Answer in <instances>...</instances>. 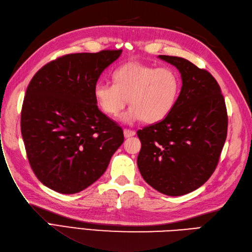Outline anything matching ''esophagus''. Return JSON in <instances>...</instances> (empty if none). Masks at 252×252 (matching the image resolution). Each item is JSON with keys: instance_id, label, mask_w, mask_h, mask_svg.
Instances as JSON below:
<instances>
[{"instance_id": "esophagus-1", "label": "esophagus", "mask_w": 252, "mask_h": 252, "mask_svg": "<svg viewBox=\"0 0 252 252\" xmlns=\"http://www.w3.org/2000/svg\"><path fill=\"white\" fill-rule=\"evenodd\" d=\"M136 133L135 131H132V129H127V128H125L124 129V135L126 138H128V137H132L134 136Z\"/></svg>"}]
</instances>
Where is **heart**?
<instances>
[{"label": "heart", "instance_id": "obj_1", "mask_svg": "<svg viewBox=\"0 0 252 252\" xmlns=\"http://www.w3.org/2000/svg\"><path fill=\"white\" fill-rule=\"evenodd\" d=\"M113 79L114 84L95 85V99L104 113L116 116L129 98L132 107L121 115L126 124L141 119L154 124L164 119L173 110L180 92L179 75L169 67L128 63L114 71Z\"/></svg>", "mask_w": 252, "mask_h": 252}]
</instances>
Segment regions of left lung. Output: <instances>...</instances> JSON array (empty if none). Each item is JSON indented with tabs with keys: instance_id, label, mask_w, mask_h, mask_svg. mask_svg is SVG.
Listing matches in <instances>:
<instances>
[{
	"instance_id": "left-lung-1",
	"label": "left lung",
	"mask_w": 252,
	"mask_h": 252,
	"mask_svg": "<svg viewBox=\"0 0 252 252\" xmlns=\"http://www.w3.org/2000/svg\"><path fill=\"white\" fill-rule=\"evenodd\" d=\"M158 58L179 70L182 88L164 119L137 132V164L153 189L176 197L199 189L213 175L228 118L220 86L208 71L178 56Z\"/></svg>"
}]
</instances>
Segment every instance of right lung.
<instances>
[{"label":"right lung","mask_w":252,"mask_h":252,"mask_svg":"<svg viewBox=\"0 0 252 252\" xmlns=\"http://www.w3.org/2000/svg\"><path fill=\"white\" fill-rule=\"evenodd\" d=\"M123 50L73 53L39 69L26 90L21 131L30 166L47 188L76 193L98 180L124 142L97 107L94 87Z\"/></svg>","instance_id":"add662e5"}]
</instances>
